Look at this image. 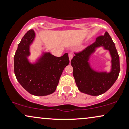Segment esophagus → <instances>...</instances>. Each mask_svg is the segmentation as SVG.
<instances>
[{"label":"esophagus","instance_id":"obj_1","mask_svg":"<svg viewBox=\"0 0 129 129\" xmlns=\"http://www.w3.org/2000/svg\"><path fill=\"white\" fill-rule=\"evenodd\" d=\"M69 60L71 61L72 58H73V54H72V53H71L69 54Z\"/></svg>","mask_w":129,"mask_h":129}]
</instances>
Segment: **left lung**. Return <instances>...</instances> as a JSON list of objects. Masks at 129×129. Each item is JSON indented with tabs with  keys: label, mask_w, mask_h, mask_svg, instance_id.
Returning a JSON list of instances; mask_svg holds the SVG:
<instances>
[{
	"label": "left lung",
	"mask_w": 129,
	"mask_h": 129,
	"mask_svg": "<svg viewBox=\"0 0 129 129\" xmlns=\"http://www.w3.org/2000/svg\"><path fill=\"white\" fill-rule=\"evenodd\" d=\"M100 47L108 50L112 57L111 69L109 72L96 71L89 63L91 56ZM70 63L73 68V75L79 90L90 96L105 93L113 85L119 75V56L112 38L107 31L103 36L97 38L92 45L76 54Z\"/></svg>",
	"instance_id": "obj_1"
}]
</instances>
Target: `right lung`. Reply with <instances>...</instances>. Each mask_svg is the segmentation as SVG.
I'll return each instance as SVG.
<instances>
[{"label":"right lung","instance_id":"add662e5","mask_svg":"<svg viewBox=\"0 0 129 129\" xmlns=\"http://www.w3.org/2000/svg\"><path fill=\"white\" fill-rule=\"evenodd\" d=\"M35 39L32 29L22 38L14 56V71L17 81L29 93L37 96H47L55 91L69 60L68 53L58 57L50 52H43L35 62H30L28 57Z\"/></svg>","mask_w":129,"mask_h":129}]
</instances>
